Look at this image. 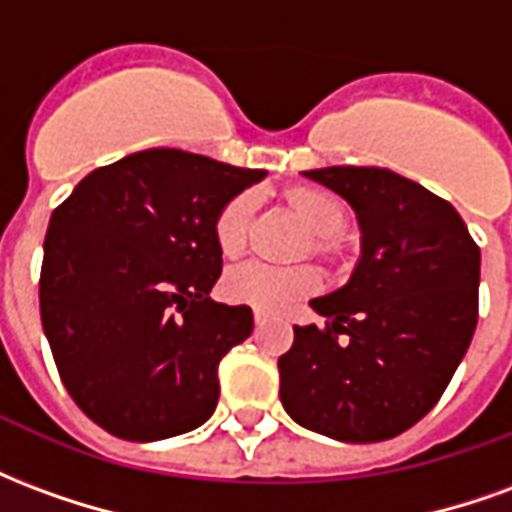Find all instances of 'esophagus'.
Wrapping results in <instances>:
<instances>
[{
    "label": "esophagus",
    "instance_id": "1",
    "mask_svg": "<svg viewBox=\"0 0 512 512\" xmlns=\"http://www.w3.org/2000/svg\"><path fill=\"white\" fill-rule=\"evenodd\" d=\"M266 323H268V315H266V312L255 310V326H257V329H263Z\"/></svg>",
    "mask_w": 512,
    "mask_h": 512
}]
</instances>
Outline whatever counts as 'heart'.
I'll list each match as a JSON object with an SVG mask.
<instances>
[{
	"mask_svg": "<svg viewBox=\"0 0 512 512\" xmlns=\"http://www.w3.org/2000/svg\"><path fill=\"white\" fill-rule=\"evenodd\" d=\"M288 205L315 235L310 244L312 249L326 252L329 238L343 230V205L334 200L332 194L315 189L290 191ZM252 211H255L252 194H235L233 200L219 211L216 224H213V238L224 257H235L244 252ZM315 290H318V271L310 266H268L260 260H249V263L235 266L224 277L227 299L235 304H249L260 312H285Z\"/></svg>",
	"mask_w": 512,
	"mask_h": 512,
	"instance_id": "b5f03b06",
	"label": "heart"
}]
</instances>
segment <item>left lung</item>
<instances>
[{"label":"left lung","instance_id":"1","mask_svg":"<svg viewBox=\"0 0 512 512\" xmlns=\"http://www.w3.org/2000/svg\"><path fill=\"white\" fill-rule=\"evenodd\" d=\"M356 213L351 279L293 326L279 397L293 422L351 444L392 439L436 406L477 326L480 249L450 202L381 167L301 172Z\"/></svg>","mask_w":512,"mask_h":512}]
</instances>
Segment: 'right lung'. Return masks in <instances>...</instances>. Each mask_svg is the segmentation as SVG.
Segmentation results:
<instances>
[{
  "label": "right lung",
  "instance_id": "1",
  "mask_svg": "<svg viewBox=\"0 0 512 512\" xmlns=\"http://www.w3.org/2000/svg\"><path fill=\"white\" fill-rule=\"evenodd\" d=\"M266 178L172 147L93 169L51 213L40 318L62 384L128 441L180 436L219 403V362L252 310L211 301L222 274L216 216Z\"/></svg>",
  "mask_w": 512,
  "mask_h": 512
}]
</instances>
